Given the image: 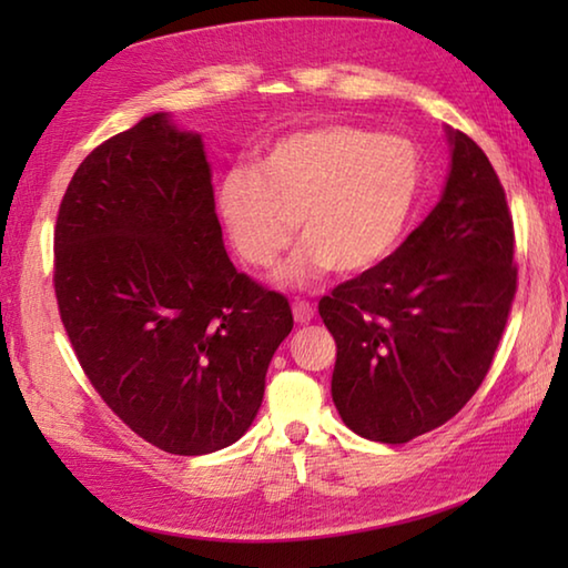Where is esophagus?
<instances>
[{"label": "esophagus", "mask_w": 568, "mask_h": 568, "mask_svg": "<svg viewBox=\"0 0 568 568\" xmlns=\"http://www.w3.org/2000/svg\"><path fill=\"white\" fill-rule=\"evenodd\" d=\"M313 315H315V307L311 303H305V301L293 303V318H295V323H301V325L311 323Z\"/></svg>", "instance_id": "1"}]
</instances>
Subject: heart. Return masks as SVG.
Returning <instances> with one entry per match:
<instances>
[{"label": "heart", "mask_w": 568, "mask_h": 568, "mask_svg": "<svg viewBox=\"0 0 568 568\" xmlns=\"http://www.w3.org/2000/svg\"><path fill=\"white\" fill-rule=\"evenodd\" d=\"M420 152L403 138H378L331 122L287 132L261 160L220 182L217 210L245 263L271 267L297 233L303 243L275 281L305 287L325 273L363 275L396 253L416 217Z\"/></svg>", "instance_id": "heart-1"}]
</instances>
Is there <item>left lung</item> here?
Returning a JSON list of instances; mask_svg holds the SVG:
<instances>
[{
  "label": "left lung",
  "instance_id": "8db88e82",
  "mask_svg": "<svg viewBox=\"0 0 568 568\" xmlns=\"http://www.w3.org/2000/svg\"><path fill=\"white\" fill-rule=\"evenodd\" d=\"M450 170L428 217L376 271L341 283L318 313L338 355L345 426L381 444L444 426L491 368L516 293L514 223L491 162L446 128Z\"/></svg>",
  "mask_w": 568,
  "mask_h": 568
}]
</instances>
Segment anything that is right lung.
Returning <instances> with one entry per match:
<instances>
[{
  "mask_svg": "<svg viewBox=\"0 0 568 568\" xmlns=\"http://www.w3.org/2000/svg\"><path fill=\"white\" fill-rule=\"evenodd\" d=\"M54 293L94 390L178 456L245 434L293 331L285 297L230 263L203 138L168 112L77 168L54 227Z\"/></svg>",
  "mask_w": 568,
  "mask_h": 568,
  "instance_id": "1",
  "label": "right lung"
}]
</instances>
